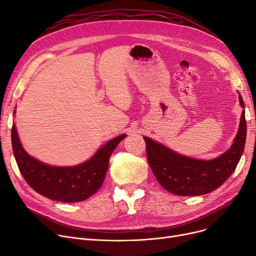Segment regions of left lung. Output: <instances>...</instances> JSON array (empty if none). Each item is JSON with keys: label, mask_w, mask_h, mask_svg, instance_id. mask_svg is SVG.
Listing matches in <instances>:
<instances>
[{"label": "left lung", "mask_w": 256, "mask_h": 256, "mask_svg": "<svg viewBox=\"0 0 256 256\" xmlns=\"http://www.w3.org/2000/svg\"><path fill=\"white\" fill-rule=\"evenodd\" d=\"M239 102L244 109L242 95ZM246 122L242 110L234 143L221 156L212 160L193 159L171 150L144 136L147 160L158 182L166 191L182 196H203L219 188L235 171L244 152Z\"/></svg>", "instance_id": "8db88e82"}]
</instances>
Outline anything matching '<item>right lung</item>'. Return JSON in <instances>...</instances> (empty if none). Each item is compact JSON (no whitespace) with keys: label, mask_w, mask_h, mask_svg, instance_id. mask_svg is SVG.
<instances>
[{"label":"right lung","mask_w":256,"mask_h":256,"mask_svg":"<svg viewBox=\"0 0 256 256\" xmlns=\"http://www.w3.org/2000/svg\"><path fill=\"white\" fill-rule=\"evenodd\" d=\"M125 136L110 140L82 164L51 166L30 156L20 143L14 124L12 128L14 156L23 178L40 194L65 203L81 202L95 194L104 180L113 150Z\"/></svg>","instance_id":"1"}]
</instances>
